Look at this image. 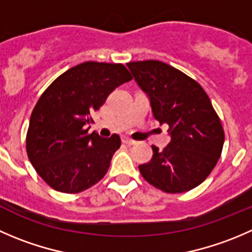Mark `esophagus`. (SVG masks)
Masks as SVG:
<instances>
[{"instance_id": "34e87169", "label": "esophagus", "mask_w": 252, "mask_h": 252, "mask_svg": "<svg viewBox=\"0 0 252 252\" xmlns=\"http://www.w3.org/2000/svg\"><path fill=\"white\" fill-rule=\"evenodd\" d=\"M122 141H123L124 144H126V145H133V144H135V141H134L133 139L126 138V136H124V138H122Z\"/></svg>"}]
</instances>
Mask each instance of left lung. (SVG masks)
<instances>
[{
    "mask_svg": "<svg viewBox=\"0 0 252 252\" xmlns=\"http://www.w3.org/2000/svg\"><path fill=\"white\" fill-rule=\"evenodd\" d=\"M134 79L150 98L156 121L168 126L171 141L139 166L141 176L166 193L201 185L221 155L224 129L201 85L158 60L128 63Z\"/></svg>",
    "mask_w": 252,
    "mask_h": 252,
    "instance_id": "left-lung-1",
    "label": "left lung"
}]
</instances>
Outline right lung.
<instances>
[{
	"mask_svg": "<svg viewBox=\"0 0 252 252\" xmlns=\"http://www.w3.org/2000/svg\"><path fill=\"white\" fill-rule=\"evenodd\" d=\"M133 79L123 64L86 61L54 80L32 112L26 138L29 161L53 189L86 191L104 177L121 138L89 134L87 124L107 97Z\"/></svg>",
	"mask_w": 252,
	"mask_h": 252,
	"instance_id": "1",
	"label": "right lung"
}]
</instances>
